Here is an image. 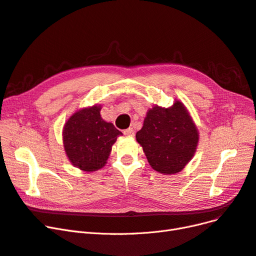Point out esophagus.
Here are the masks:
<instances>
[{
  "label": "esophagus",
  "mask_w": 256,
  "mask_h": 256,
  "mask_svg": "<svg viewBox=\"0 0 256 256\" xmlns=\"http://www.w3.org/2000/svg\"><path fill=\"white\" fill-rule=\"evenodd\" d=\"M123 134L124 135H126V136H128V137H133L134 135H135V132H134V130L133 128H126V130H123Z\"/></svg>",
  "instance_id": "obj_1"
}]
</instances>
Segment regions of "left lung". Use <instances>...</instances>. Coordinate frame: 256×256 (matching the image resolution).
I'll return each mask as SVG.
<instances>
[{
    "mask_svg": "<svg viewBox=\"0 0 256 256\" xmlns=\"http://www.w3.org/2000/svg\"><path fill=\"white\" fill-rule=\"evenodd\" d=\"M198 130L184 103L176 100L171 108L155 106L146 112L136 139L150 166L164 175L180 172L197 148Z\"/></svg>",
    "mask_w": 256,
    "mask_h": 256,
    "instance_id": "obj_1",
    "label": "left lung"
}]
</instances>
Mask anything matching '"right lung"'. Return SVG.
Masks as SVG:
<instances>
[{"instance_id": "1", "label": "right lung", "mask_w": 256, "mask_h": 256, "mask_svg": "<svg viewBox=\"0 0 256 256\" xmlns=\"http://www.w3.org/2000/svg\"><path fill=\"white\" fill-rule=\"evenodd\" d=\"M100 110V106H94L76 112L63 128L66 155L72 166L85 172L106 166L112 144L122 135L112 123L102 119Z\"/></svg>"}]
</instances>
